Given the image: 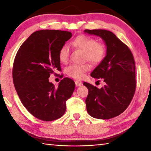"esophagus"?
Wrapping results in <instances>:
<instances>
[{
    "label": "esophagus",
    "mask_w": 151,
    "mask_h": 151,
    "mask_svg": "<svg viewBox=\"0 0 151 151\" xmlns=\"http://www.w3.org/2000/svg\"><path fill=\"white\" fill-rule=\"evenodd\" d=\"M75 85L76 86H79L82 85V82L79 80H76L75 81Z\"/></svg>",
    "instance_id": "34e87169"
}]
</instances>
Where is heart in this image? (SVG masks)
Returning a JSON list of instances; mask_svg holds the SVG:
<instances>
[{"label": "heart", "instance_id": "1", "mask_svg": "<svg viewBox=\"0 0 151 151\" xmlns=\"http://www.w3.org/2000/svg\"><path fill=\"white\" fill-rule=\"evenodd\" d=\"M73 45L84 52L83 58L91 64L96 65L103 59L105 55V47L101 42L86 35H80L75 38ZM69 47L65 44L60 48L58 58L61 63H66L69 57ZM90 70L88 64H73L66 68V73L74 78H81Z\"/></svg>", "mask_w": 151, "mask_h": 151}]
</instances>
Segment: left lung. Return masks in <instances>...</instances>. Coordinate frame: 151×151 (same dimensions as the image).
<instances>
[{
	"label": "left lung",
	"mask_w": 151,
	"mask_h": 151,
	"mask_svg": "<svg viewBox=\"0 0 151 151\" xmlns=\"http://www.w3.org/2000/svg\"><path fill=\"white\" fill-rule=\"evenodd\" d=\"M85 32L102 38L106 54L91 73L92 77L101 78L104 85L98 88L83 83L88 90L85 103L89 115L109 119L122 113L131 103L136 89L135 63L129 48L109 30L86 29Z\"/></svg>",
	"instance_id": "1"
}]
</instances>
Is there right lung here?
Returning <instances> with one entry per match:
<instances>
[{
	"label": "right lung",
	"instance_id": "right-lung-1",
	"mask_svg": "<svg viewBox=\"0 0 151 151\" xmlns=\"http://www.w3.org/2000/svg\"><path fill=\"white\" fill-rule=\"evenodd\" d=\"M71 37L64 30H38L22 43L15 57L12 78L17 93L27 111L42 121L60 118L75 90V82L69 78L61 80L58 87L48 81L50 74L61 71L58 52Z\"/></svg>",
	"mask_w": 151,
	"mask_h": 151
}]
</instances>
